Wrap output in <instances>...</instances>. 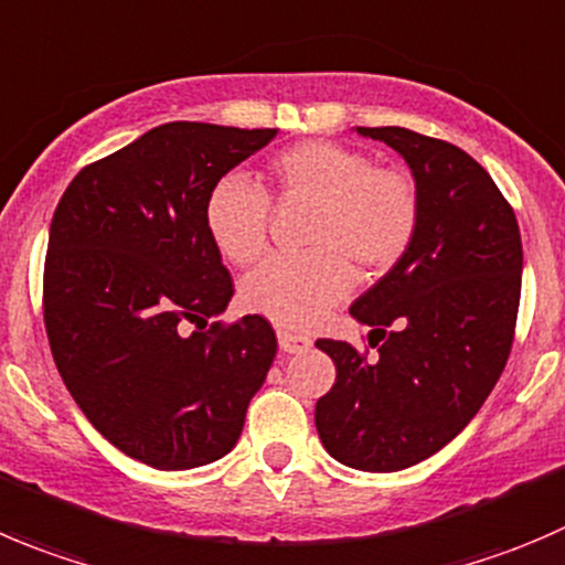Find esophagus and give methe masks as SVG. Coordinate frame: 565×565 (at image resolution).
<instances>
[{"instance_id":"esophagus-1","label":"esophagus","mask_w":565,"mask_h":565,"mask_svg":"<svg viewBox=\"0 0 565 565\" xmlns=\"http://www.w3.org/2000/svg\"><path fill=\"white\" fill-rule=\"evenodd\" d=\"M278 344H281L284 353H303L311 348V339L303 333L287 331V328H278Z\"/></svg>"}]
</instances>
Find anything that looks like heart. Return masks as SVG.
<instances>
[{
	"label": "heart",
	"mask_w": 565,
	"mask_h": 565,
	"mask_svg": "<svg viewBox=\"0 0 565 565\" xmlns=\"http://www.w3.org/2000/svg\"><path fill=\"white\" fill-rule=\"evenodd\" d=\"M281 201L315 204L303 256H270L239 287L243 306L287 328H309L353 289L355 270L383 276L416 237L422 201L399 168L375 166L364 151L306 140L267 166ZM204 226L215 248L245 267L267 248L270 199L243 173H226L204 201Z\"/></svg>",
	"instance_id": "b5f03b06"
}]
</instances>
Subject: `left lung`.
<instances>
[{
	"label": "left lung",
	"mask_w": 565,
	"mask_h": 565,
	"mask_svg": "<svg viewBox=\"0 0 565 565\" xmlns=\"http://www.w3.org/2000/svg\"><path fill=\"white\" fill-rule=\"evenodd\" d=\"M414 173L422 217L408 254L350 315L372 326L375 359L317 339L337 383L317 399L322 447L361 472H399L469 425L511 355L522 237L511 204L467 151L403 126H359Z\"/></svg>",
	"instance_id": "obj_1"
}]
</instances>
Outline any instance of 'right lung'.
<instances>
[{
    "mask_svg": "<svg viewBox=\"0 0 565 565\" xmlns=\"http://www.w3.org/2000/svg\"><path fill=\"white\" fill-rule=\"evenodd\" d=\"M276 129L173 120L65 188L43 265V322L71 397L135 461L193 469L237 445L276 359L259 315L210 322L234 295L204 226L212 184Z\"/></svg>",
    "mask_w": 565,
    "mask_h": 565,
    "instance_id": "add662e5",
    "label": "right lung"
}]
</instances>
